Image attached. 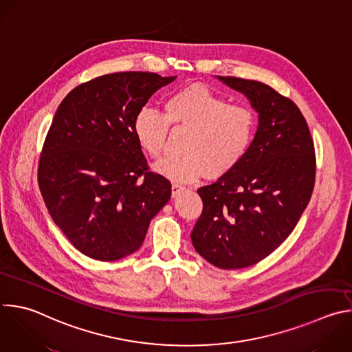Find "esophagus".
<instances>
[{
	"label": "esophagus",
	"mask_w": 352,
	"mask_h": 352,
	"mask_svg": "<svg viewBox=\"0 0 352 352\" xmlns=\"http://www.w3.org/2000/svg\"><path fill=\"white\" fill-rule=\"evenodd\" d=\"M185 188L184 186H181V185H178V184H173L171 185V192H173V197H175V196H178L182 190H184Z\"/></svg>",
	"instance_id": "34e87169"
}]
</instances>
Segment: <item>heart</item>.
<instances>
[{"label": "heart", "instance_id": "b5f03b06", "mask_svg": "<svg viewBox=\"0 0 352 352\" xmlns=\"http://www.w3.org/2000/svg\"><path fill=\"white\" fill-rule=\"evenodd\" d=\"M170 124L190 130L185 155L163 157L153 168L171 181L192 182L204 174L222 177L243 160L254 140L256 116L246 106L229 104L207 85L190 84L166 99L164 114L153 107L137 113L134 134L149 157L163 153Z\"/></svg>", "mask_w": 352, "mask_h": 352}]
</instances>
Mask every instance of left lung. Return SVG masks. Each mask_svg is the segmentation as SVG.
I'll return each instance as SVG.
<instances>
[{
	"instance_id": "obj_1",
	"label": "left lung",
	"mask_w": 352,
	"mask_h": 352,
	"mask_svg": "<svg viewBox=\"0 0 352 352\" xmlns=\"http://www.w3.org/2000/svg\"><path fill=\"white\" fill-rule=\"evenodd\" d=\"M243 94L258 126L243 160L197 190L203 212L192 233L195 250L222 270L257 264L296 228L315 184V151L300 109L270 85L215 76Z\"/></svg>"
}]
</instances>
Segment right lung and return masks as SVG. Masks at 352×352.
Returning <instances> with one entry per match:
<instances>
[{"label": "right lung", "mask_w": 352, "mask_h": 352, "mask_svg": "<svg viewBox=\"0 0 352 352\" xmlns=\"http://www.w3.org/2000/svg\"><path fill=\"white\" fill-rule=\"evenodd\" d=\"M177 76L104 74L72 89L59 104L38 166L45 206L84 256L116 261L144 243L171 184L148 171L134 134L137 113Z\"/></svg>", "instance_id": "obj_1"}]
</instances>
